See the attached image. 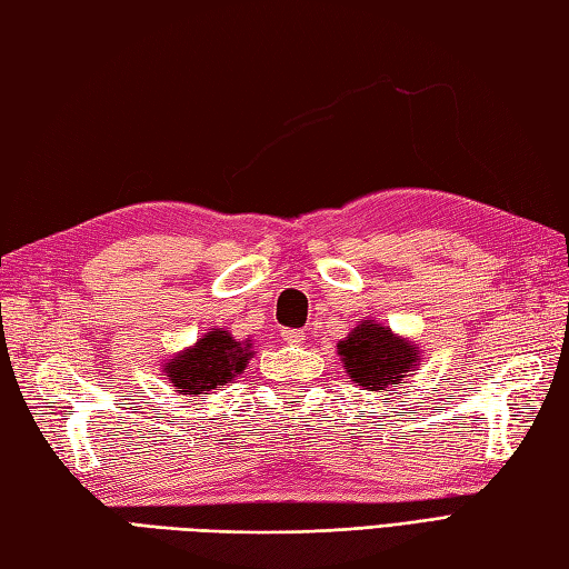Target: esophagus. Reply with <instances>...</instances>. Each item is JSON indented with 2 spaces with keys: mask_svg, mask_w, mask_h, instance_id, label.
I'll use <instances>...</instances> for the list:
<instances>
[{
  "mask_svg": "<svg viewBox=\"0 0 569 569\" xmlns=\"http://www.w3.org/2000/svg\"><path fill=\"white\" fill-rule=\"evenodd\" d=\"M282 340L284 342H289V345H299V342H303L307 340V336H303V330H282Z\"/></svg>",
  "mask_w": 569,
  "mask_h": 569,
  "instance_id": "esophagus-1",
  "label": "esophagus"
}]
</instances>
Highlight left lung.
<instances>
[{
    "instance_id": "1",
    "label": "left lung",
    "mask_w": 569,
    "mask_h": 569,
    "mask_svg": "<svg viewBox=\"0 0 569 569\" xmlns=\"http://www.w3.org/2000/svg\"><path fill=\"white\" fill-rule=\"evenodd\" d=\"M338 355L352 383L373 393H386L391 386L406 383L425 357L412 340L371 318L359 321L348 338L338 342Z\"/></svg>"
}]
</instances>
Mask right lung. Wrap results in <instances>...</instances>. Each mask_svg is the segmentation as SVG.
I'll return each mask as SVG.
<instances>
[{
  "instance_id": "right-lung-1",
  "label": "right lung",
  "mask_w": 569,
  "mask_h": 569,
  "mask_svg": "<svg viewBox=\"0 0 569 569\" xmlns=\"http://www.w3.org/2000/svg\"><path fill=\"white\" fill-rule=\"evenodd\" d=\"M253 355L251 338L237 340L224 328H210L196 345L161 362V371L180 396L198 398L231 383Z\"/></svg>"
}]
</instances>
